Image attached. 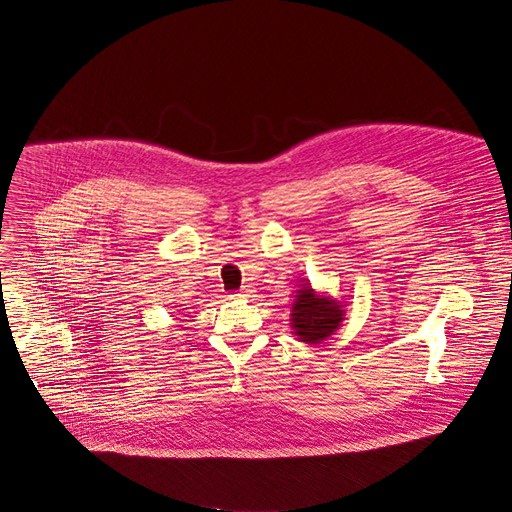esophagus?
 I'll use <instances>...</instances> for the list:
<instances>
[{
	"mask_svg": "<svg viewBox=\"0 0 512 512\" xmlns=\"http://www.w3.org/2000/svg\"><path fill=\"white\" fill-rule=\"evenodd\" d=\"M236 296H238V298H247V296H249V290H241Z\"/></svg>",
	"mask_w": 512,
	"mask_h": 512,
	"instance_id": "1",
	"label": "esophagus"
}]
</instances>
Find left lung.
I'll return each instance as SVG.
<instances>
[{
	"instance_id": "8db88e82",
	"label": "left lung",
	"mask_w": 512,
	"mask_h": 512,
	"mask_svg": "<svg viewBox=\"0 0 512 512\" xmlns=\"http://www.w3.org/2000/svg\"><path fill=\"white\" fill-rule=\"evenodd\" d=\"M344 306L329 296L317 294L309 284L296 290L290 325L304 344H321L344 321Z\"/></svg>"
}]
</instances>
